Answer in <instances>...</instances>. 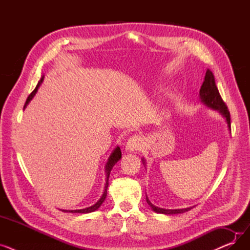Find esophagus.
<instances>
[{"label":"esophagus","mask_w":250,"mask_h":250,"mask_svg":"<svg viewBox=\"0 0 250 250\" xmlns=\"http://www.w3.org/2000/svg\"><path fill=\"white\" fill-rule=\"evenodd\" d=\"M142 147H143V140L139 135L130 137L125 144V149L129 152L139 151L142 149Z\"/></svg>","instance_id":"34e87169"}]
</instances>
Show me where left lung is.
<instances>
[{
    "instance_id": "1",
    "label": "left lung",
    "mask_w": 250,
    "mask_h": 250,
    "mask_svg": "<svg viewBox=\"0 0 250 250\" xmlns=\"http://www.w3.org/2000/svg\"><path fill=\"white\" fill-rule=\"evenodd\" d=\"M200 96L202 101L208 105V107L214 108L218 111H220L223 116L226 118L227 124H228V127L231 130V118H230V111L227 107L226 103L223 101L220 93H219V90L216 86L215 83V78L213 73L208 70L205 76V81L201 87L200 90ZM147 203L150 205V207L152 208L153 211L157 212V213H160V214H165V215H173V214H181V213H185L189 211L190 208H178V209H165V208H161L158 207H155L147 198Z\"/></svg>"
}]
</instances>
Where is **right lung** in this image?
I'll return each mask as SVG.
<instances>
[{"label": "right lung", "instance_id": "right-lung-1", "mask_svg": "<svg viewBox=\"0 0 250 250\" xmlns=\"http://www.w3.org/2000/svg\"><path fill=\"white\" fill-rule=\"evenodd\" d=\"M42 81H43V77L41 79V81L38 82V84H37V86L35 87V89L31 92L30 93V95L27 97V100H26V102H25V105H24V108L26 107V105H27L29 102H30V100L34 97V95H35V93L37 92V90H38V87H39V85H41L42 83ZM122 158V151H121V149H120V147H116L115 149H114V151L112 152V154L110 155V157H109V159H108V162H107V164H106V183H105V188H104V192H103V194H102V196L100 198V200L95 204V205H93V206H91V207H89V208H82V209H74V211H67V209H63L62 212H70V213H82V214H86V213H91V212H94V211H96V209L102 205V203L104 202V200H105V198H106V194H107V188H108V178H109V174H110V171H111V169H112V167L115 165V163L120 160Z\"/></svg>", "mask_w": 250, "mask_h": 250}]
</instances>
